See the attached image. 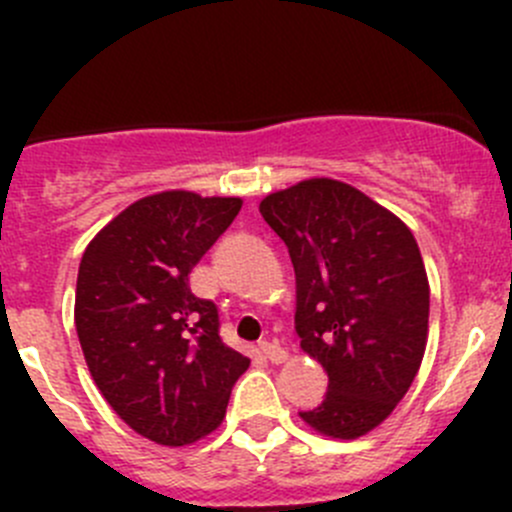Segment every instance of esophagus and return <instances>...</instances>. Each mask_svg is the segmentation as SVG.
I'll return each mask as SVG.
<instances>
[{"mask_svg": "<svg viewBox=\"0 0 512 512\" xmlns=\"http://www.w3.org/2000/svg\"><path fill=\"white\" fill-rule=\"evenodd\" d=\"M260 352L265 354V359H270L272 364H285L287 361V352L277 342H262Z\"/></svg>", "mask_w": 512, "mask_h": 512, "instance_id": "34e87169", "label": "esophagus"}]
</instances>
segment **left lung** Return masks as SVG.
<instances>
[{"mask_svg": "<svg viewBox=\"0 0 512 512\" xmlns=\"http://www.w3.org/2000/svg\"><path fill=\"white\" fill-rule=\"evenodd\" d=\"M297 277L299 347L329 376L327 399L302 411L339 441L391 416L421 369L428 342V277L409 225L334 178H307L262 198Z\"/></svg>", "mask_w": 512, "mask_h": 512, "instance_id": "1", "label": "left lung"}]
</instances>
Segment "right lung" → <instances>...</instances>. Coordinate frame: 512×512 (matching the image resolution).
Listing matches in <instances>:
<instances>
[{
  "instance_id": "1",
  "label": "right lung",
  "mask_w": 512,
  "mask_h": 512,
  "mask_svg": "<svg viewBox=\"0 0 512 512\" xmlns=\"http://www.w3.org/2000/svg\"><path fill=\"white\" fill-rule=\"evenodd\" d=\"M242 198L160 190L96 232L76 280L74 322L98 391L136 433L190 446L223 423L250 359L225 347L218 309L190 272L240 213Z\"/></svg>"
}]
</instances>
